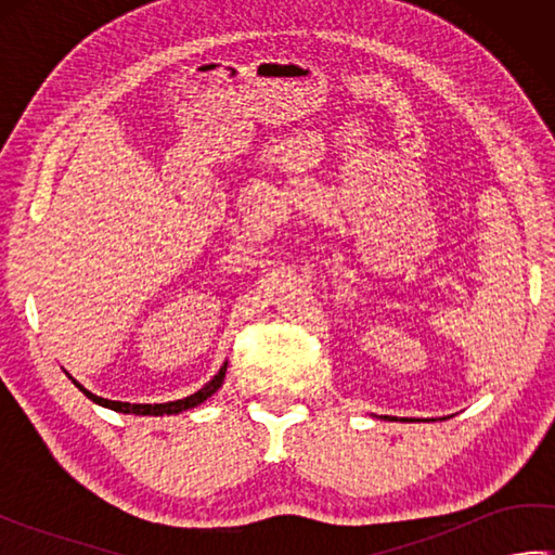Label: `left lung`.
I'll return each mask as SVG.
<instances>
[{
    "mask_svg": "<svg viewBox=\"0 0 555 555\" xmlns=\"http://www.w3.org/2000/svg\"><path fill=\"white\" fill-rule=\"evenodd\" d=\"M386 420H388V417H386Z\"/></svg>",
    "mask_w": 555,
    "mask_h": 555,
    "instance_id": "1",
    "label": "left lung"
}]
</instances>
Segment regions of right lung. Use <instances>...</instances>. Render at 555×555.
<instances>
[{
  "instance_id": "right-lung-1",
  "label": "right lung",
  "mask_w": 555,
  "mask_h": 555,
  "mask_svg": "<svg viewBox=\"0 0 555 555\" xmlns=\"http://www.w3.org/2000/svg\"><path fill=\"white\" fill-rule=\"evenodd\" d=\"M227 367H229V362H223L221 364V370L211 376V379L199 388V391H195V393H191L188 398H181V400H169V403H121V400H109V398H100V396H95V393H90L86 386H80L74 376H68L70 382H74L82 393H86L92 403H98V405H102V408H109V410H114V412H124V415H150V417H162V415H179V412H183V410H191V408H197L199 403H205L207 398H211L215 396L219 388H221V384H223V379H227Z\"/></svg>"
}]
</instances>
